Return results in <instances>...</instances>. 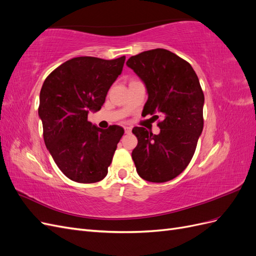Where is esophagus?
Masks as SVG:
<instances>
[{
    "instance_id": "esophagus-1",
    "label": "esophagus",
    "mask_w": 256,
    "mask_h": 256,
    "mask_svg": "<svg viewBox=\"0 0 256 256\" xmlns=\"http://www.w3.org/2000/svg\"><path fill=\"white\" fill-rule=\"evenodd\" d=\"M124 129H125V132L127 134H129L130 132H131V127H125V128H124Z\"/></svg>"
}]
</instances>
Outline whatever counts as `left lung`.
<instances>
[{"label": "left lung", "instance_id": "obj_1", "mask_svg": "<svg viewBox=\"0 0 256 256\" xmlns=\"http://www.w3.org/2000/svg\"><path fill=\"white\" fill-rule=\"evenodd\" d=\"M148 94L143 113L154 115L159 134L134 127L132 150L136 172L143 180L164 182L188 166L203 131L204 94L192 66L166 49L144 51L127 60Z\"/></svg>", "mask_w": 256, "mask_h": 256}]
</instances>
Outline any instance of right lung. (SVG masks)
<instances>
[{
	"instance_id": "obj_1",
	"label": "right lung",
	"mask_w": 256,
	"mask_h": 256,
	"mask_svg": "<svg viewBox=\"0 0 256 256\" xmlns=\"http://www.w3.org/2000/svg\"><path fill=\"white\" fill-rule=\"evenodd\" d=\"M125 60L74 58L54 69L42 84L38 115L44 144L58 168L74 182H97L108 174L124 129L98 128L88 115L102 109Z\"/></svg>"
}]
</instances>
